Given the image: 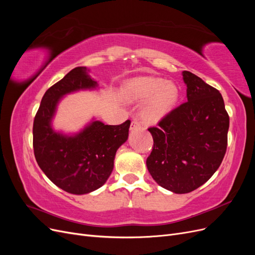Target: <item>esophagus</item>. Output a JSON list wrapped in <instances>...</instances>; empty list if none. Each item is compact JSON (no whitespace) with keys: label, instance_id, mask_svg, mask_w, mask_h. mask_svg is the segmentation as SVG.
Wrapping results in <instances>:
<instances>
[{"label":"esophagus","instance_id":"esophagus-1","mask_svg":"<svg viewBox=\"0 0 255 255\" xmlns=\"http://www.w3.org/2000/svg\"><path fill=\"white\" fill-rule=\"evenodd\" d=\"M140 128H141L140 123L138 122L137 120H133L132 121V125H130V129L134 130V129H140Z\"/></svg>","mask_w":255,"mask_h":255}]
</instances>
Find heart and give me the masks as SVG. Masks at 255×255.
<instances>
[{
    "label": "heart",
    "instance_id": "b5f03b06",
    "mask_svg": "<svg viewBox=\"0 0 255 255\" xmlns=\"http://www.w3.org/2000/svg\"><path fill=\"white\" fill-rule=\"evenodd\" d=\"M122 95L129 102H145L140 112L143 122L154 125L172 111L179 99V89L171 82L153 76H139L128 81Z\"/></svg>",
    "mask_w": 255,
    "mask_h": 255
}]
</instances>
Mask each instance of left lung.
I'll return each mask as SVG.
<instances>
[{"label": "left lung", "mask_w": 255, "mask_h": 255, "mask_svg": "<svg viewBox=\"0 0 255 255\" xmlns=\"http://www.w3.org/2000/svg\"><path fill=\"white\" fill-rule=\"evenodd\" d=\"M187 101L157 127L146 167L153 180L175 194H187L217 171L228 145L230 118L220 92L189 71H183Z\"/></svg>", "instance_id": "obj_1"}]
</instances>
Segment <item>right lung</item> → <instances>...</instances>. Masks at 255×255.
Instances as JSON below:
<instances>
[{
    "label": "right lung",
    "instance_id": "obj_1",
    "mask_svg": "<svg viewBox=\"0 0 255 255\" xmlns=\"http://www.w3.org/2000/svg\"><path fill=\"white\" fill-rule=\"evenodd\" d=\"M97 86L86 67L72 69L45 91L34 119L37 164L56 186L69 194H88L104 185L113 171L116 152L128 137L129 120L119 126L94 121L73 136L53 130L51 121L61 97Z\"/></svg>",
    "mask_w": 255,
    "mask_h": 255
}]
</instances>
